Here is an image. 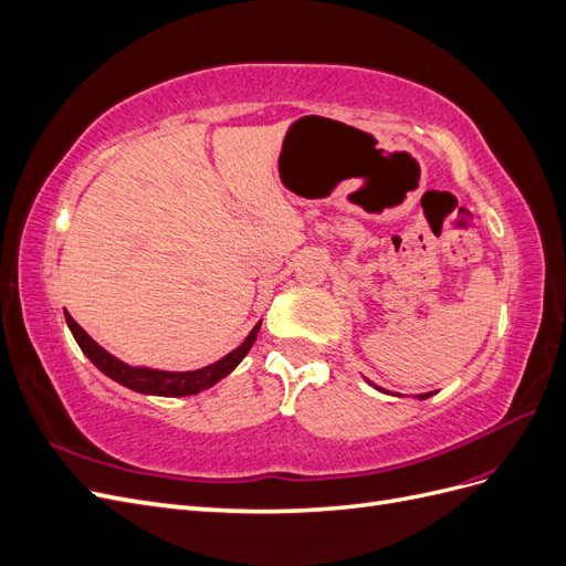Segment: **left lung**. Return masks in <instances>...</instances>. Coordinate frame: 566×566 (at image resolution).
Returning a JSON list of instances; mask_svg holds the SVG:
<instances>
[{"label":"left lung","instance_id":"8db88e82","mask_svg":"<svg viewBox=\"0 0 566 566\" xmlns=\"http://www.w3.org/2000/svg\"><path fill=\"white\" fill-rule=\"evenodd\" d=\"M366 382H368V385H370V387H375V389H378V391H385V394H391V391H387V389H382V387H378V385H375V382H370V380H368V378H366ZM432 394H434V391H427V394H418V399H420V401H422V399H430V397H432Z\"/></svg>","mask_w":566,"mask_h":566}]
</instances>
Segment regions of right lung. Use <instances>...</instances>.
Here are the masks:
<instances>
[{
  "instance_id": "add662e5",
  "label": "right lung",
  "mask_w": 566,
  "mask_h": 566,
  "mask_svg": "<svg viewBox=\"0 0 566 566\" xmlns=\"http://www.w3.org/2000/svg\"><path fill=\"white\" fill-rule=\"evenodd\" d=\"M63 314H65L67 328H71L80 349L101 373L108 375V378L115 380L117 385H123V387L134 389L139 394H150V397H191V394L210 389L221 378H227V375L231 370H235V366L243 361L254 345L256 333H260V328H262V321H256V325L248 333V337L241 342V345H238L233 352H229L227 356H221L219 361H214L210 366L198 368V370H158V368L129 366L125 361H119L117 356H113L111 352L96 345V342L80 328L71 314L67 312H63Z\"/></svg>"
}]
</instances>
